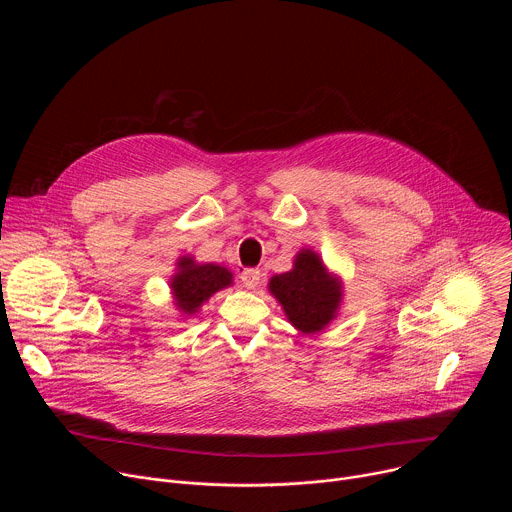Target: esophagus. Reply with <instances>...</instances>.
Masks as SVG:
<instances>
[{
	"label": "esophagus",
	"instance_id": "34e87169",
	"mask_svg": "<svg viewBox=\"0 0 512 512\" xmlns=\"http://www.w3.org/2000/svg\"><path fill=\"white\" fill-rule=\"evenodd\" d=\"M241 281L247 289H255L261 283V271L259 269H245L241 273Z\"/></svg>",
	"mask_w": 512,
	"mask_h": 512
}]
</instances>
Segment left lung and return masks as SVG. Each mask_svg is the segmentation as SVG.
Returning <instances> with one entry per match:
<instances>
[{
	"mask_svg": "<svg viewBox=\"0 0 512 512\" xmlns=\"http://www.w3.org/2000/svg\"><path fill=\"white\" fill-rule=\"evenodd\" d=\"M269 294L279 302L287 322L302 334H318L338 318L344 285L314 249H300L294 267L273 275Z\"/></svg>",
	"mask_w": 512,
	"mask_h": 512,
	"instance_id": "8db88e82",
	"label": "left lung"
}]
</instances>
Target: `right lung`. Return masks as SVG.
<instances>
[{
  "label": "right lung",
  "instance_id": "add662e5",
  "mask_svg": "<svg viewBox=\"0 0 512 512\" xmlns=\"http://www.w3.org/2000/svg\"><path fill=\"white\" fill-rule=\"evenodd\" d=\"M168 285L176 310L188 318L198 314L216 291L233 285V271L218 263H196L192 255H182Z\"/></svg>",
  "mask_w": 512,
  "mask_h": 512
}]
</instances>
